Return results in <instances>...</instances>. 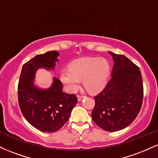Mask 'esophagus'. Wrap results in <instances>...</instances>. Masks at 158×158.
Masks as SVG:
<instances>
[{"instance_id": "obj_1", "label": "esophagus", "mask_w": 158, "mask_h": 158, "mask_svg": "<svg viewBox=\"0 0 158 158\" xmlns=\"http://www.w3.org/2000/svg\"><path fill=\"white\" fill-rule=\"evenodd\" d=\"M83 98H85L84 96H79V95L77 96V99H78V101H81V99H83Z\"/></svg>"}]
</instances>
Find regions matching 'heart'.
Returning a JSON list of instances; mask_svg holds the SVG:
<instances>
[{
  "label": "heart",
  "instance_id": "heart-1",
  "mask_svg": "<svg viewBox=\"0 0 158 158\" xmlns=\"http://www.w3.org/2000/svg\"><path fill=\"white\" fill-rule=\"evenodd\" d=\"M110 74V64L103 58H81L73 61L70 68L61 70L60 79L64 88L75 93L83 85L88 91L98 93L108 83Z\"/></svg>",
  "mask_w": 158,
  "mask_h": 158
}]
</instances>
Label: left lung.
<instances>
[{"label":"left lung","instance_id":"1","mask_svg":"<svg viewBox=\"0 0 158 158\" xmlns=\"http://www.w3.org/2000/svg\"><path fill=\"white\" fill-rule=\"evenodd\" d=\"M114 67L111 79L94 97L92 119L108 131L122 130L135 120L143 102L142 75L137 65L123 55L108 51Z\"/></svg>","mask_w":158,"mask_h":158}]
</instances>
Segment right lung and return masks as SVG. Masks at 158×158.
<instances>
[{
  "mask_svg": "<svg viewBox=\"0 0 158 158\" xmlns=\"http://www.w3.org/2000/svg\"><path fill=\"white\" fill-rule=\"evenodd\" d=\"M59 56L56 50L48 51L25 63L18 87L19 103L23 117L38 130L48 133L58 131L64 126L77 103L75 94L62 91V84L57 77L52 78L48 88H41L35 83L39 69L55 71Z\"/></svg>",
  "mask_w": 158,
  "mask_h": 158,
  "instance_id": "right-lung-1",
  "label": "right lung"
}]
</instances>
